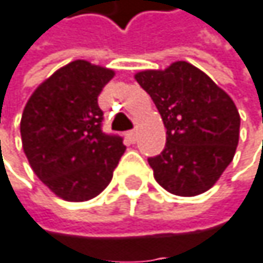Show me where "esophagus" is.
Listing matches in <instances>:
<instances>
[{
    "instance_id": "obj_1",
    "label": "esophagus",
    "mask_w": 263,
    "mask_h": 263,
    "mask_svg": "<svg viewBox=\"0 0 263 263\" xmlns=\"http://www.w3.org/2000/svg\"><path fill=\"white\" fill-rule=\"evenodd\" d=\"M125 138L128 139V142L135 144V142H136V139H138V133H136L135 130H130V132H127V133H125Z\"/></svg>"
}]
</instances>
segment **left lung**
I'll list each match as a JSON object with an SVG mask.
<instances>
[{"mask_svg": "<svg viewBox=\"0 0 263 263\" xmlns=\"http://www.w3.org/2000/svg\"><path fill=\"white\" fill-rule=\"evenodd\" d=\"M135 79L150 94L167 130L164 150L148 158L155 180L180 197L206 192L239 144L240 116L233 99L187 62L141 71Z\"/></svg>", "mask_w": 263, "mask_h": 263, "instance_id": "1", "label": "left lung"}]
</instances>
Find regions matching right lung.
I'll use <instances>...</instances> for the list:
<instances>
[{
  "label": "right lung",
  "mask_w": 263,
  "mask_h": 263,
  "mask_svg": "<svg viewBox=\"0 0 263 263\" xmlns=\"http://www.w3.org/2000/svg\"><path fill=\"white\" fill-rule=\"evenodd\" d=\"M115 71L76 60L55 71L27 101L20 132L35 175L60 198L86 201L111 181L125 152L102 130L97 97Z\"/></svg>",
  "instance_id": "add662e5"
}]
</instances>
